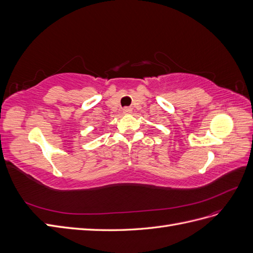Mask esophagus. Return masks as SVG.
<instances>
[{
  "mask_svg": "<svg viewBox=\"0 0 253 253\" xmlns=\"http://www.w3.org/2000/svg\"><path fill=\"white\" fill-rule=\"evenodd\" d=\"M122 113H124L125 115H129V114H132V109L131 108H125L124 110H122Z\"/></svg>",
  "mask_w": 253,
  "mask_h": 253,
  "instance_id": "obj_1",
  "label": "esophagus"
}]
</instances>
